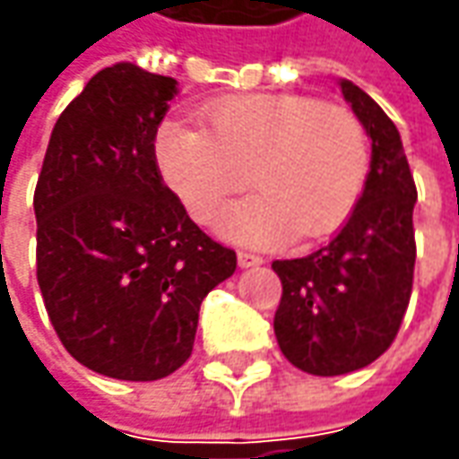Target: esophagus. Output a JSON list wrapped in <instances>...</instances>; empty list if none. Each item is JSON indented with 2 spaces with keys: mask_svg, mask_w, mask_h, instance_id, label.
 <instances>
[{
  "mask_svg": "<svg viewBox=\"0 0 459 459\" xmlns=\"http://www.w3.org/2000/svg\"><path fill=\"white\" fill-rule=\"evenodd\" d=\"M264 258L261 255L251 254V251H238V266L241 269H251V266H261Z\"/></svg>",
  "mask_w": 459,
  "mask_h": 459,
  "instance_id": "esophagus-1",
  "label": "esophagus"
}]
</instances>
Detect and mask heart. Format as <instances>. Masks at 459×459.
<instances>
[{
    "label": "heart",
    "instance_id": "obj_1",
    "mask_svg": "<svg viewBox=\"0 0 459 459\" xmlns=\"http://www.w3.org/2000/svg\"><path fill=\"white\" fill-rule=\"evenodd\" d=\"M201 127L165 120L155 155L168 188L198 223L236 243L279 246L336 230L359 204L369 176V135L359 115L307 95H241L211 102Z\"/></svg>",
    "mask_w": 459,
    "mask_h": 459
}]
</instances>
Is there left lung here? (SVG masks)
<instances>
[{
	"instance_id": "left-lung-1",
	"label": "left lung",
	"mask_w": 459,
	"mask_h": 459,
	"mask_svg": "<svg viewBox=\"0 0 459 459\" xmlns=\"http://www.w3.org/2000/svg\"><path fill=\"white\" fill-rule=\"evenodd\" d=\"M342 95L372 138L359 204L319 251L273 261L281 301L273 332L283 357L316 377L357 372L392 347L412 296L414 188L400 133L364 90L342 80Z\"/></svg>"
}]
</instances>
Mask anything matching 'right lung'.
Here are the masks:
<instances>
[{
    "mask_svg": "<svg viewBox=\"0 0 459 459\" xmlns=\"http://www.w3.org/2000/svg\"><path fill=\"white\" fill-rule=\"evenodd\" d=\"M176 95L133 62L100 70L55 123L34 188L47 316L74 359L125 382L183 367L201 301L236 271L160 176L155 135Z\"/></svg>",
    "mask_w": 459,
    "mask_h": 459,
    "instance_id": "add662e5",
    "label": "right lung"
}]
</instances>
